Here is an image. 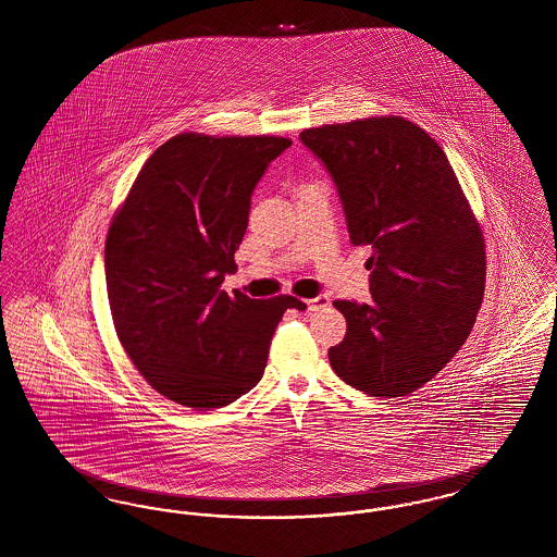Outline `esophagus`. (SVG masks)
<instances>
[{
  "instance_id": "34e87169",
  "label": "esophagus",
  "mask_w": 557,
  "mask_h": 557,
  "mask_svg": "<svg viewBox=\"0 0 557 557\" xmlns=\"http://www.w3.org/2000/svg\"><path fill=\"white\" fill-rule=\"evenodd\" d=\"M325 307H330V298H327L325 294H319L315 298H309V300H307V311H309V313L321 311V309H325Z\"/></svg>"
}]
</instances>
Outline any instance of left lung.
Segmentation results:
<instances>
[{"label":"left lung","mask_w":557,"mask_h":557,"mask_svg":"<svg viewBox=\"0 0 557 557\" xmlns=\"http://www.w3.org/2000/svg\"><path fill=\"white\" fill-rule=\"evenodd\" d=\"M338 187L355 246H370L371 302L334 300L346 336L332 370L370 397H405L468 341L486 280L480 223L443 148L403 116L300 133Z\"/></svg>","instance_id":"left-lung-1"}]
</instances>
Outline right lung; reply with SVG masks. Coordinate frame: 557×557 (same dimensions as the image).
<instances>
[{
	"label": "right lung",
	"instance_id": "obj_1",
	"mask_svg": "<svg viewBox=\"0 0 557 557\" xmlns=\"http://www.w3.org/2000/svg\"><path fill=\"white\" fill-rule=\"evenodd\" d=\"M275 135L180 133L144 162L108 227L104 267L116 336L133 366L184 407L209 411L263 377L288 294L219 290L236 271L250 196L290 148Z\"/></svg>",
	"mask_w": 557,
	"mask_h": 557
}]
</instances>
